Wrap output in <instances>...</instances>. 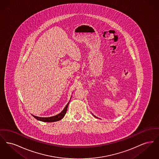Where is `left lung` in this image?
I'll return each mask as SVG.
<instances>
[{"label":"left lung","mask_w":159,"mask_h":159,"mask_svg":"<svg viewBox=\"0 0 159 159\" xmlns=\"http://www.w3.org/2000/svg\"><path fill=\"white\" fill-rule=\"evenodd\" d=\"M94 116V117H96V116Z\"/></svg>","instance_id":"8db88e82"}]
</instances>
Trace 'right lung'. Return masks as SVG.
<instances>
[{
  "label": "right lung",
  "instance_id": "right-lung-1",
  "mask_svg": "<svg viewBox=\"0 0 159 159\" xmlns=\"http://www.w3.org/2000/svg\"><path fill=\"white\" fill-rule=\"evenodd\" d=\"M70 101L68 102V104H67V106L65 107L64 109L60 113L52 117H37L35 116L32 115L35 119H36L40 121H44V122H53V121H58L60 120L61 119H62L64 116H65V114H66L67 110V107H68V104H69Z\"/></svg>",
  "mask_w": 159,
  "mask_h": 159
}]
</instances>
